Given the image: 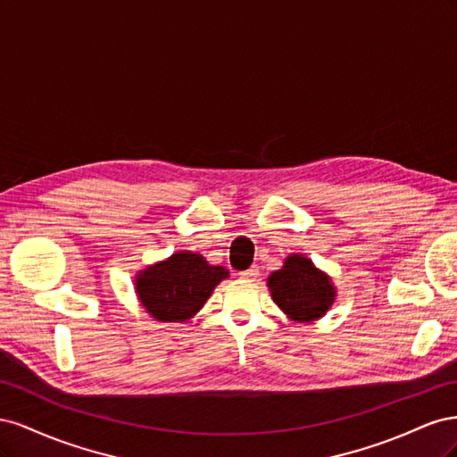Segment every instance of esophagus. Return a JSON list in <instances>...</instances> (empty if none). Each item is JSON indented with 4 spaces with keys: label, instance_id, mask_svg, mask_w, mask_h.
Wrapping results in <instances>:
<instances>
[{
    "label": "esophagus",
    "instance_id": "34e87169",
    "mask_svg": "<svg viewBox=\"0 0 457 457\" xmlns=\"http://www.w3.org/2000/svg\"><path fill=\"white\" fill-rule=\"evenodd\" d=\"M257 274H259V269L257 267H250L247 270H242L238 276H240L242 280H255Z\"/></svg>",
    "mask_w": 457,
    "mask_h": 457
}]
</instances>
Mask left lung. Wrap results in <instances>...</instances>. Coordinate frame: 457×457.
Here are the masks:
<instances>
[{
	"mask_svg": "<svg viewBox=\"0 0 457 457\" xmlns=\"http://www.w3.org/2000/svg\"><path fill=\"white\" fill-rule=\"evenodd\" d=\"M267 286L272 301L295 322L318 320L336 299V287L329 276L318 270L314 262L301 253L287 255L284 267L269 276Z\"/></svg>",
	"mask_w": 457,
	"mask_h": 457,
	"instance_id": "left-lung-1",
	"label": "left lung"
}]
</instances>
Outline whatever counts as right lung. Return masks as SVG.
Here are the masks:
<instances>
[{"instance_id":"1","label":"right lung","mask_w":457,"mask_h":457,"mask_svg":"<svg viewBox=\"0 0 457 457\" xmlns=\"http://www.w3.org/2000/svg\"><path fill=\"white\" fill-rule=\"evenodd\" d=\"M228 278L200 253L177 252L135 276V292L146 312L160 322H185L210 299L215 286Z\"/></svg>"}]
</instances>
